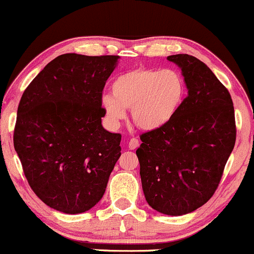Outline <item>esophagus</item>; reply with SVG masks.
Wrapping results in <instances>:
<instances>
[{
    "mask_svg": "<svg viewBox=\"0 0 254 254\" xmlns=\"http://www.w3.org/2000/svg\"><path fill=\"white\" fill-rule=\"evenodd\" d=\"M138 147H139L138 139L135 138V137H133V138H131L129 141V148H130V149H136V148H138Z\"/></svg>",
    "mask_w": 254,
    "mask_h": 254,
    "instance_id": "obj_1",
    "label": "esophagus"
}]
</instances>
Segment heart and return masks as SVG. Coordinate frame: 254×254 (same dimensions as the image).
Returning <instances> with one entry per match:
<instances>
[{
  "label": "heart",
  "mask_w": 254,
  "mask_h": 254,
  "mask_svg": "<svg viewBox=\"0 0 254 254\" xmlns=\"http://www.w3.org/2000/svg\"><path fill=\"white\" fill-rule=\"evenodd\" d=\"M112 95L103 97V107L112 122L123 121L131 109L133 123L147 131L159 130L176 117L185 97V83L177 71L136 68L113 81Z\"/></svg>",
  "instance_id": "b5f03b06"
}]
</instances>
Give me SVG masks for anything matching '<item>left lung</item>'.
Returning <instances> with one entry per match:
<instances>
[{"instance_id":"8db88e82","label":"left lung","mask_w":254,"mask_h":254,"mask_svg":"<svg viewBox=\"0 0 254 254\" xmlns=\"http://www.w3.org/2000/svg\"><path fill=\"white\" fill-rule=\"evenodd\" d=\"M167 60L182 68L188 97L166 127L139 136L136 154L148 204L179 216L214 196L234 148L237 125L228 89L205 63L186 54Z\"/></svg>"}]
</instances>
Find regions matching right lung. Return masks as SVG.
Masks as SVG:
<instances>
[{
    "mask_svg": "<svg viewBox=\"0 0 254 254\" xmlns=\"http://www.w3.org/2000/svg\"><path fill=\"white\" fill-rule=\"evenodd\" d=\"M119 56L64 54L25 89L14 127L28 185L65 214L89 210L104 196L121 156V133L105 130L103 90Z\"/></svg>",
    "mask_w": 254,
    "mask_h": 254,
    "instance_id": "add662e5",
    "label": "right lung"
}]
</instances>
